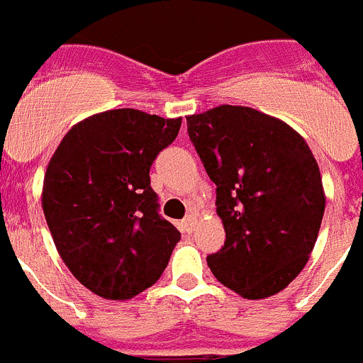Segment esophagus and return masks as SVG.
<instances>
[{"label":"esophagus","instance_id":"esophagus-1","mask_svg":"<svg viewBox=\"0 0 363 363\" xmlns=\"http://www.w3.org/2000/svg\"><path fill=\"white\" fill-rule=\"evenodd\" d=\"M195 223H197V217H195L194 213H188V216L182 219V226H184L186 232H191V230L195 228Z\"/></svg>","mask_w":363,"mask_h":363}]
</instances>
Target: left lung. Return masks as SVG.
Masks as SVG:
<instances>
[{
    "instance_id": "8db88e82",
    "label": "left lung",
    "mask_w": 363,
    "mask_h": 363,
    "mask_svg": "<svg viewBox=\"0 0 363 363\" xmlns=\"http://www.w3.org/2000/svg\"><path fill=\"white\" fill-rule=\"evenodd\" d=\"M186 121L226 232L208 267L247 299L283 291L308 261L325 210L313 151L291 125L252 107L219 106Z\"/></svg>"
}]
</instances>
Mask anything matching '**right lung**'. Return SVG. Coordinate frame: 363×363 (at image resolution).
Returning <instances> with one entry per match:
<instances>
[{"label":"right lung","instance_id":"obj_1","mask_svg":"<svg viewBox=\"0 0 363 363\" xmlns=\"http://www.w3.org/2000/svg\"><path fill=\"white\" fill-rule=\"evenodd\" d=\"M181 118L138 109L71 128L43 181V213L72 276L106 299H129L162 276L181 232L159 213L150 169Z\"/></svg>","mask_w":363,"mask_h":363}]
</instances>
